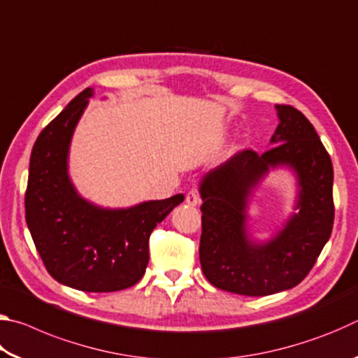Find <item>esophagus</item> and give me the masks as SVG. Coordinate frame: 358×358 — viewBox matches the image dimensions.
<instances>
[{"instance_id":"esophagus-1","label":"esophagus","mask_w":358,"mask_h":358,"mask_svg":"<svg viewBox=\"0 0 358 358\" xmlns=\"http://www.w3.org/2000/svg\"><path fill=\"white\" fill-rule=\"evenodd\" d=\"M199 202H201V197H199V192L196 189H191L189 192L186 194V203L187 205H192V207H196Z\"/></svg>"}]
</instances>
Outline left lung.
<instances>
[{"label":"left lung","instance_id":"obj_1","mask_svg":"<svg viewBox=\"0 0 358 358\" xmlns=\"http://www.w3.org/2000/svg\"><path fill=\"white\" fill-rule=\"evenodd\" d=\"M280 124L275 147L257 153L241 150L205 175L199 246L202 271L215 287L232 294L264 296L300 284L329 241L335 217L333 166L314 126L292 106H276ZM286 164L299 177L296 214L268 244L247 240L245 201L270 166Z\"/></svg>","mask_w":358,"mask_h":358}]
</instances>
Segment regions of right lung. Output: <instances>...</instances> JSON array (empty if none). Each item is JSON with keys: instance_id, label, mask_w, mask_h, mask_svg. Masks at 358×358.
Returning a JSON list of instances; mask_svg holds the SVG:
<instances>
[{"instance_id": "1", "label": "right lung", "mask_w": 358, "mask_h": 358, "mask_svg": "<svg viewBox=\"0 0 358 358\" xmlns=\"http://www.w3.org/2000/svg\"><path fill=\"white\" fill-rule=\"evenodd\" d=\"M92 94V88L77 94L36 138L25 217L53 280L83 292H115L141 281L150 259L151 232L185 196L126 210L99 208L78 196L68 177V150Z\"/></svg>"}]
</instances>
